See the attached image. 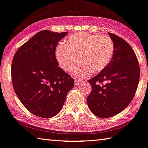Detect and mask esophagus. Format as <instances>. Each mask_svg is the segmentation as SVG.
I'll return each instance as SVG.
<instances>
[{"instance_id":"obj_1","label":"esophagus","mask_w":148,"mask_h":148,"mask_svg":"<svg viewBox=\"0 0 148 148\" xmlns=\"http://www.w3.org/2000/svg\"><path fill=\"white\" fill-rule=\"evenodd\" d=\"M81 81L80 79H75V85H78L80 83H81Z\"/></svg>"}]
</instances>
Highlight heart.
<instances>
[{"mask_svg": "<svg viewBox=\"0 0 148 148\" xmlns=\"http://www.w3.org/2000/svg\"><path fill=\"white\" fill-rule=\"evenodd\" d=\"M115 46L108 36L100 34L75 33L65 40V45H58L56 57L65 71L70 72L77 62L81 65L73 70L78 77H85L90 72L97 74L103 71L112 60Z\"/></svg>", "mask_w": 148, "mask_h": 148, "instance_id": "b5f03b06", "label": "heart"}]
</instances>
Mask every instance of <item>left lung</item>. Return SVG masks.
<instances>
[{
	"label": "left lung",
	"instance_id": "obj_1",
	"mask_svg": "<svg viewBox=\"0 0 148 148\" xmlns=\"http://www.w3.org/2000/svg\"><path fill=\"white\" fill-rule=\"evenodd\" d=\"M109 35L115 46L112 60L103 71L89 80L92 91L86 98L92 112L103 119L117 115L129 105L140 79L138 60L132 47L115 34Z\"/></svg>",
	"mask_w": 148,
	"mask_h": 148
}]
</instances>
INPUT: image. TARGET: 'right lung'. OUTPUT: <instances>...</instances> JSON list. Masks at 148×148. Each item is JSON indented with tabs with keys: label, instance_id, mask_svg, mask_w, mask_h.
<instances>
[{
	"label": "right lung",
	"instance_id": "1",
	"mask_svg": "<svg viewBox=\"0 0 148 148\" xmlns=\"http://www.w3.org/2000/svg\"><path fill=\"white\" fill-rule=\"evenodd\" d=\"M67 32L41 31L21 45L13 58L11 76L19 100L33 114L50 118L61 111L74 79L58 67V42Z\"/></svg>",
	"mask_w": 148,
	"mask_h": 148
}]
</instances>
